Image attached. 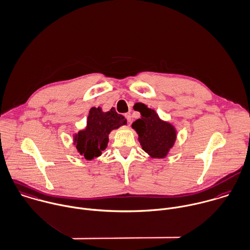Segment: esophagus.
I'll list each match as a JSON object with an SVG mask.
<instances>
[{
  "label": "esophagus",
  "instance_id": "34e87169",
  "mask_svg": "<svg viewBox=\"0 0 250 250\" xmlns=\"http://www.w3.org/2000/svg\"><path fill=\"white\" fill-rule=\"evenodd\" d=\"M124 116H125V118L127 119V121L130 123V122H131V114L128 112V113H125Z\"/></svg>",
  "mask_w": 250,
  "mask_h": 250
}]
</instances>
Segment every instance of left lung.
Here are the masks:
<instances>
[{
    "instance_id": "8db88e82",
    "label": "left lung",
    "mask_w": 250,
    "mask_h": 250,
    "mask_svg": "<svg viewBox=\"0 0 250 250\" xmlns=\"http://www.w3.org/2000/svg\"><path fill=\"white\" fill-rule=\"evenodd\" d=\"M139 111L142 117L136 120L132 127L139 134L143 149L153 158L166 157L176 138L173 126L160 120L157 113L146 105Z\"/></svg>"
}]
</instances>
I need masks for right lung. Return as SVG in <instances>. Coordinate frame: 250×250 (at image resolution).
Here are the masks:
<instances>
[{
    "mask_svg": "<svg viewBox=\"0 0 250 250\" xmlns=\"http://www.w3.org/2000/svg\"><path fill=\"white\" fill-rule=\"evenodd\" d=\"M126 124L125 117L118 114L114 108L103 112L100 107H92L89 110L86 129L75 136L77 149L87 160L99 157L107 146L110 131Z\"/></svg>",
    "mask_w": 250,
    "mask_h": 250,
    "instance_id": "obj_1",
    "label": "right lung"
}]
</instances>
